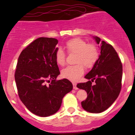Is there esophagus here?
<instances>
[{
    "mask_svg": "<svg viewBox=\"0 0 135 135\" xmlns=\"http://www.w3.org/2000/svg\"><path fill=\"white\" fill-rule=\"evenodd\" d=\"M73 88H74V89H75V90L78 89V88L77 87V84L73 83Z\"/></svg>",
    "mask_w": 135,
    "mask_h": 135,
    "instance_id": "34e87169",
    "label": "esophagus"
}]
</instances>
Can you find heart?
<instances>
[{
  "label": "heart",
  "mask_w": 135,
  "mask_h": 135,
  "mask_svg": "<svg viewBox=\"0 0 135 135\" xmlns=\"http://www.w3.org/2000/svg\"><path fill=\"white\" fill-rule=\"evenodd\" d=\"M65 47L69 53H75V65L68 66L61 71V76L63 78L77 81L84 72V65L88 69L93 67L99 57L98 51L94 44H88L84 40L75 38L66 42ZM66 56L61 49L57 50L55 54L56 62L60 66L65 64Z\"/></svg>",
  "instance_id": "heart-1"
}]
</instances>
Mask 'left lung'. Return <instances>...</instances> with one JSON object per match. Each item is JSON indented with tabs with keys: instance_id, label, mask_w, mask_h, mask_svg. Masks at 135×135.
Here are the masks:
<instances>
[{
	"instance_id": "8db88e82",
	"label": "left lung",
	"mask_w": 135,
	"mask_h": 135,
	"mask_svg": "<svg viewBox=\"0 0 135 135\" xmlns=\"http://www.w3.org/2000/svg\"><path fill=\"white\" fill-rule=\"evenodd\" d=\"M98 44L100 42V55L93 69L85 75L86 83L77 87L87 92L88 97L81 102L87 112L101 113L112 105L121 89L122 65L117 52L110 44L98 37H93ZM95 84H92V82Z\"/></svg>"
}]
</instances>
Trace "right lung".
Masks as SVG:
<instances>
[{
  "label": "right lung",
  "instance_id": "obj_1",
  "mask_svg": "<svg viewBox=\"0 0 135 135\" xmlns=\"http://www.w3.org/2000/svg\"><path fill=\"white\" fill-rule=\"evenodd\" d=\"M58 42L54 38H37L21 51L17 63L15 77L20 100L40 117L58 112L73 88L66 79L56 80L60 74L55 60Z\"/></svg>",
  "mask_w": 135,
  "mask_h": 135
}]
</instances>
